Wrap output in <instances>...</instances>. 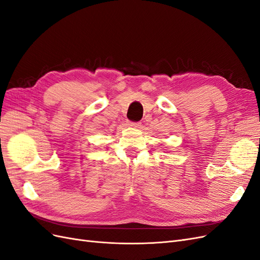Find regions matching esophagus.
<instances>
[{
  "mask_svg": "<svg viewBox=\"0 0 260 260\" xmlns=\"http://www.w3.org/2000/svg\"><path fill=\"white\" fill-rule=\"evenodd\" d=\"M129 127H133V128H139L141 125V122H135V121H129L128 122Z\"/></svg>",
  "mask_w": 260,
  "mask_h": 260,
  "instance_id": "obj_1",
  "label": "esophagus"
}]
</instances>
